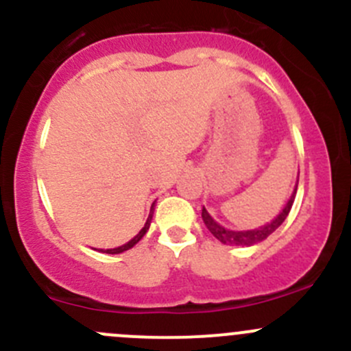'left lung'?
Instances as JSON below:
<instances>
[{"label":"left lung","instance_id":"obj_1","mask_svg":"<svg viewBox=\"0 0 351 351\" xmlns=\"http://www.w3.org/2000/svg\"><path fill=\"white\" fill-rule=\"evenodd\" d=\"M297 185H299V176H297V183L293 186V192L290 195L287 204L284 205L280 212L277 214V217L271 219L270 222L267 224L260 226V228H254V229H247V231H232V229L224 228V226L219 224L217 221H214L210 214L207 212V208L202 207V219H204L205 226H207L208 231L212 232L214 238H217L219 241L222 244H228V246H253V244H258L268 238L270 234H274L287 219L289 215L290 208H292L293 200H295V193H297Z\"/></svg>","mask_w":351,"mask_h":351}]
</instances>
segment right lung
I'll use <instances>...</instances> for the list:
<instances>
[{"label":"right lung","mask_w":351,"mask_h":351,"mask_svg":"<svg viewBox=\"0 0 351 351\" xmlns=\"http://www.w3.org/2000/svg\"><path fill=\"white\" fill-rule=\"evenodd\" d=\"M154 205L156 204H153L151 205V212H149V217H147V221H146V224H144V228L141 229L139 232H137L136 236H134L132 239H130L129 243H125V244H122V246H117V247H112V250H100L101 253H108V254H119V253H123V251H127V250H130V247H134L136 246L137 243L141 241V239L144 238V234H146L147 231H149V226H151V221H153V214H154Z\"/></svg>","instance_id":"obj_1"}]
</instances>
